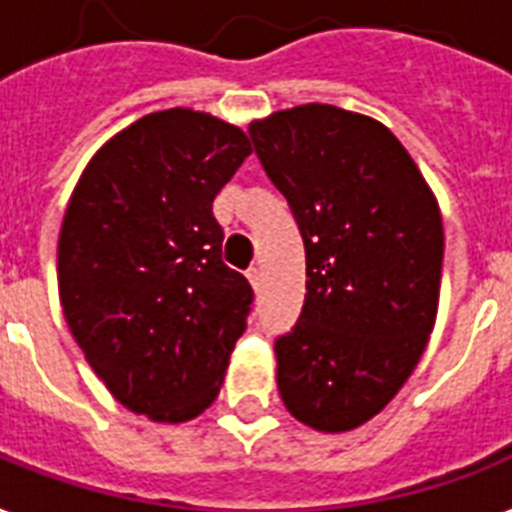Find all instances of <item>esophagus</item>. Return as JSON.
<instances>
[{"label":"esophagus","mask_w":512,"mask_h":512,"mask_svg":"<svg viewBox=\"0 0 512 512\" xmlns=\"http://www.w3.org/2000/svg\"><path fill=\"white\" fill-rule=\"evenodd\" d=\"M247 279H249V284H252V289H255V292H260V289H263V271H260V268H249Z\"/></svg>","instance_id":"esophagus-1"}]
</instances>
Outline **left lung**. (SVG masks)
I'll return each mask as SVG.
<instances>
[{
	"label": "left lung",
	"instance_id": "8db88e82",
	"mask_svg": "<svg viewBox=\"0 0 512 512\" xmlns=\"http://www.w3.org/2000/svg\"><path fill=\"white\" fill-rule=\"evenodd\" d=\"M249 138L305 244L303 311L273 342L279 396L311 428H358L414 372L436 321L438 204L369 116L308 103L249 124Z\"/></svg>",
	"mask_w": 512,
	"mask_h": 512
}]
</instances>
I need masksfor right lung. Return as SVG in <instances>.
I'll list each match as a JSON object with an SVG mask.
<instances>
[{"mask_svg": "<svg viewBox=\"0 0 512 512\" xmlns=\"http://www.w3.org/2000/svg\"><path fill=\"white\" fill-rule=\"evenodd\" d=\"M249 154L239 127L170 108L100 148L68 201L63 316L95 374L135 414L196 417L247 329L255 292L223 263L212 201Z\"/></svg>", "mask_w": 512, "mask_h": 512, "instance_id": "add662e5", "label": "right lung"}]
</instances>
